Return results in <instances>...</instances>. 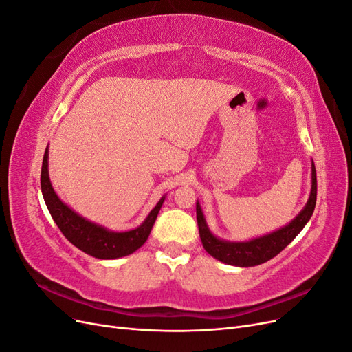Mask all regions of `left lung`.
<instances>
[{"instance_id": "obj_1", "label": "left lung", "mask_w": 352, "mask_h": 352, "mask_svg": "<svg viewBox=\"0 0 352 352\" xmlns=\"http://www.w3.org/2000/svg\"><path fill=\"white\" fill-rule=\"evenodd\" d=\"M317 198V177L316 167L311 164V194L308 198L304 210L298 214L289 225L276 230L269 235L252 239L248 242H228L216 238L208 230L207 223L202 214L201 207L197 202V220L199 229V238L206 251L211 257L217 258L221 263L238 265V267H251V265H258L270 258L276 257L282 250L289 245L295 236L302 230L307 221L313 216Z\"/></svg>"}]
</instances>
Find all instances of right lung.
<instances>
[{
  "mask_svg": "<svg viewBox=\"0 0 352 352\" xmlns=\"http://www.w3.org/2000/svg\"><path fill=\"white\" fill-rule=\"evenodd\" d=\"M41 189L50 214L54 219L56 225L58 226L63 235L80 251L92 255L95 258L102 260L124 257V255H129L138 248H141L148 236H150V232L154 226L158 211L164 202L163 197L142 225L129 232H110L95 225V223L85 220L73 210H70L57 197L54 189H52L48 176V148L45 150L44 160H42Z\"/></svg>",
  "mask_w": 352,
  "mask_h": 352,
  "instance_id": "1",
  "label": "right lung"
}]
</instances>
